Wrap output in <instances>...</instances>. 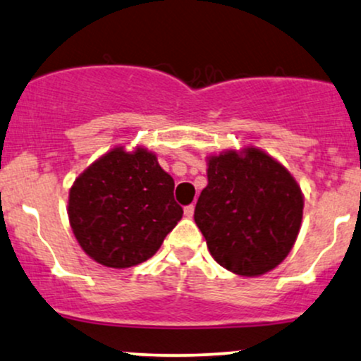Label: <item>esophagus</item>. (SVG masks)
<instances>
[{
  "label": "esophagus",
  "instance_id": "1",
  "mask_svg": "<svg viewBox=\"0 0 361 361\" xmlns=\"http://www.w3.org/2000/svg\"><path fill=\"white\" fill-rule=\"evenodd\" d=\"M184 214L188 216V218H192V216H194V204L185 206V207H184Z\"/></svg>",
  "mask_w": 361,
  "mask_h": 361
}]
</instances>
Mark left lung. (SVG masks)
Wrapping results in <instances>:
<instances>
[{"mask_svg": "<svg viewBox=\"0 0 361 361\" xmlns=\"http://www.w3.org/2000/svg\"><path fill=\"white\" fill-rule=\"evenodd\" d=\"M206 162L207 185L194 221L211 257L241 277L274 270L289 255L302 223L298 180L257 147L224 150Z\"/></svg>", "mask_w": 361, "mask_h": 361, "instance_id": "8db88e82", "label": "left lung"}]
</instances>
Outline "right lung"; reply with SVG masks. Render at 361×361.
I'll list each match as a JSON object with an SVG mask.
<instances>
[{
  "mask_svg": "<svg viewBox=\"0 0 361 361\" xmlns=\"http://www.w3.org/2000/svg\"><path fill=\"white\" fill-rule=\"evenodd\" d=\"M173 179L143 147H114L94 160L69 190V223L97 264L128 269L154 257L182 218Z\"/></svg>",
  "mask_w": 361,
  "mask_h": 361,
  "instance_id": "add662e5",
  "label": "right lung"
}]
</instances>
